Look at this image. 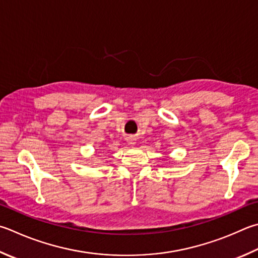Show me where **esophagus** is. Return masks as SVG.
Masks as SVG:
<instances>
[{"label": "esophagus", "mask_w": 258, "mask_h": 258, "mask_svg": "<svg viewBox=\"0 0 258 258\" xmlns=\"http://www.w3.org/2000/svg\"><path fill=\"white\" fill-rule=\"evenodd\" d=\"M127 143L128 145H131V147H134V145H137V139L134 137H130L127 138Z\"/></svg>", "instance_id": "esophagus-1"}]
</instances>
